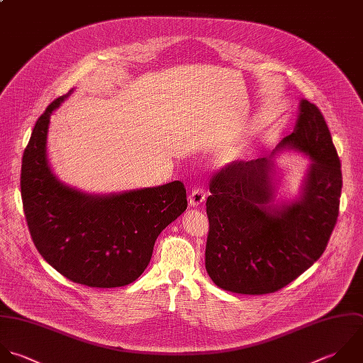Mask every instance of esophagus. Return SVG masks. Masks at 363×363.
Segmentation results:
<instances>
[{"mask_svg":"<svg viewBox=\"0 0 363 363\" xmlns=\"http://www.w3.org/2000/svg\"><path fill=\"white\" fill-rule=\"evenodd\" d=\"M188 199H189V205L195 208V206H198V205H201V203L205 202V199H206V192H205L203 188H194Z\"/></svg>","mask_w":363,"mask_h":363,"instance_id":"34e87169","label":"esophagus"}]
</instances>
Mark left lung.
I'll list each match as a JSON object with an SVG mask.
<instances>
[{
	"label": "left lung",
	"instance_id": "obj_1",
	"mask_svg": "<svg viewBox=\"0 0 363 363\" xmlns=\"http://www.w3.org/2000/svg\"><path fill=\"white\" fill-rule=\"evenodd\" d=\"M281 148L311 160L301 196L291 203H273L272 157L228 164L209 182L205 267L226 291L260 296L286 287L321 257L337 225L341 161L315 104L301 100Z\"/></svg>",
	"mask_w": 363,
	"mask_h": 363
}]
</instances>
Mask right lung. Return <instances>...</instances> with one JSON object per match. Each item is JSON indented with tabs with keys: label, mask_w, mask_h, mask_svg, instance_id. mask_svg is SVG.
Listing matches in <instances>:
<instances>
[{
	"label": "right lung",
	"mask_w": 363,
	"mask_h": 363,
	"mask_svg": "<svg viewBox=\"0 0 363 363\" xmlns=\"http://www.w3.org/2000/svg\"><path fill=\"white\" fill-rule=\"evenodd\" d=\"M53 100L36 120L21 167V196L40 256L67 280L99 289L123 287L147 269L158 235L188 206L181 181L113 195H87L62 184L46 158Z\"/></svg>",
	"instance_id": "1"
}]
</instances>
